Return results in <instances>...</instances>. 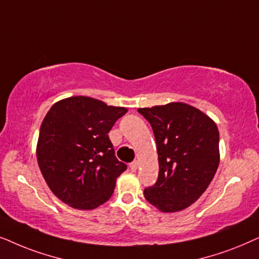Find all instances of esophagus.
Wrapping results in <instances>:
<instances>
[{"mask_svg":"<svg viewBox=\"0 0 259 259\" xmlns=\"http://www.w3.org/2000/svg\"><path fill=\"white\" fill-rule=\"evenodd\" d=\"M137 168H139V162L137 161H134L130 163V169H132L133 171H136Z\"/></svg>","mask_w":259,"mask_h":259,"instance_id":"esophagus-1","label":"esophagus"}]
</instances>
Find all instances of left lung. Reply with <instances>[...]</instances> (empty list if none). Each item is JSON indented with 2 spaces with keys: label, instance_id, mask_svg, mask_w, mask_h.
Listing matches in <instances>:
<instances>
[{
  "label": "left lung",
  "instance_id": "1",
  "mask_svg": "<svg viewBox=\"0 0 259 259\" xmlns=\"http://www.w3.org/2000/svg\"><path fill=\"white\" fill-rule=\"evenodd\" d=\"M153 127L158 155V178L144 189L157 209L178 212L202 195L219 165L217 124L186 103H169L137 110Z\"/></svg>",
  "mask_w": 259,
  "mask_h": 259
}]
</instances>
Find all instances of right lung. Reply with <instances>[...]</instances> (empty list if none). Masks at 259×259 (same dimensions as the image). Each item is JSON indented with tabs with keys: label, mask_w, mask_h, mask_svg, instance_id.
Returning a JSON list of instances; mask_svg holds the SVG:
<instances>
[{
	"label": "right lung",
	"mask_w": 259,
	"mask_h": 259,
	"mask_svg": "<svg viewBox=\"0 0 259 259\" xmlns=\"http://www.w3.org/2000/svg\"><path fill=\"white\" fill-rule=\"evenodd\" d=\"M126 111L75 96L57 102L45 116L37 163L48 187L65 204L94 209L111 198L126 164L116 158L108 134Z\"/></svg>",
	"instance_id": "1"
}]
</instances>
